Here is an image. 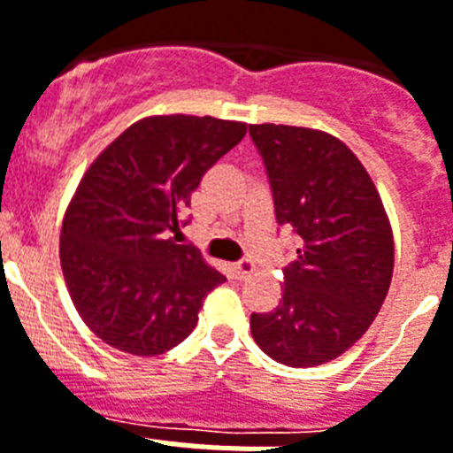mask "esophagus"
Wrapping results in <instances>:
<instances>
[{
  "mask_svg": "<svg viewBox=\"0 0 453 453\" xmlns=\"http://www.w3.org/2000/svg\"><path fill=\"white\" fill-rule=\"evenodd\" d=\"M231 270H234L235 279H240V281H242V279H247V276L256 270V265L251 261H247V258H242V261L234 263V265H231Z\"/></svg>",
  "mask_w": 453,
  "mask_h": 453,
  "instance_id": "1",
  "label": "esophagus"
}]
</instances>
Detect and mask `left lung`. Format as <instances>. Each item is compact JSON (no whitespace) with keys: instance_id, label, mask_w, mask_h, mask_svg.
<instances>
[{"instance_id":"obj_1","label":"left lung","mask_w":453,"mask_h":453,"mask_svg":"<svg viewBox=\"0 0 453 453\" xmlns=\"http://www.w3.org/2000/svg\"><path fill=\"white\" fill-rule=\"evenodd\" d=\"M279 226L297 235L281 302L251 313L256 345L276 363L315 367L345 354L374 322L395 245L381 197L345 142L324 131L251 124Z\"/></svg>"}]
</instances>
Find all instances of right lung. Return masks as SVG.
Returning <instances> with one entry per match:
<instances>
[{"instance_id":"obj_1","label":"right lung","mask_w":453,"mask_h":453,"mask_svg":"<svg viewBox=\"0 0 453 453\" xmlns=\"http://www.w3.org/2000/svg\"><path fill=\"white\" fill-rule=\"evenodd\" d=\"M247 124L156 115L131 124L79 183L61 231V267L83 322L106 345L158 356L188 338L224 274L177 234L192 190Z\"/></svg>"}]
</instances>
